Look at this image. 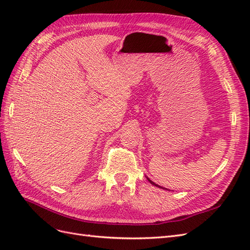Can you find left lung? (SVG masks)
<instances>
[{"instance_id": "left-lung-1", "label": "left lung", "mask_w": 250, "mask_h": 250, "mask_svg": "<svg viewBox=\"0 0 250 250\" xmlns=\"http://www.w3.org/2000/svg\"><path fill=\"white\" fill-rule=\"evenodd\" d=\"M148 180H149V181H150V183H151V184H152V185H154V186H156V187H158V188H163V187H161V186H158V185H155V184L153 183V181H151V180H150L149 178H148Z\"/></svg>"}]
</instances>
